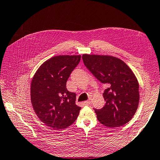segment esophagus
Listing matches in <instances>:
<instances>
[{"instance_id": "obj_1", "label": "esophagus", "mask_w": 160, "mask_h": 160, "mask_svg": "<svg viewBox=\"0 0 160 160\" xmlns=\"http://www.w3.org/2000/svg\"><path fill=\"white\" fill-rule=\"evenodd\" d=\"M84 103L85 104H88V105H89V104H91V101L90 100H88L84 102Z\"/></svg>"}]
</instances>
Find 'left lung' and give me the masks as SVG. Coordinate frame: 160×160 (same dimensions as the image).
<instances>
[{
  "label": "left lung",
  "instance_id": "left-lung-1",
  "mask_svg": "<svg viewBox=\"0 0 160 160\" xmlns=\"http://www.w3.org/2000/svg\"><path fill=\"white\" fill-rule=\"evenodd\" d=\"M84 65L107 89L103 97L106 104L101 109L94 108L101 124L108 127H122L136 112L140 93L135 74L122 60L111 56L83 54Z\"/></svg>",
  "mask_w": 160,
  "mask_h": 160
}]
</instances>
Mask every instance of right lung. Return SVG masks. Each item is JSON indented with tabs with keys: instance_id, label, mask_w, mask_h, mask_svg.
I'll list each match as a JSON object with an SVG mask.
<instances>
[{
	"instance_id": "add662e5",
	"label": "right lung",
	"mask_w": 160,
	"mask_h": 160,
	"mask_svg": "<svg viewBox=\"0 0 160 160\" xmlns=\"http://www.w3.org/2000/svg\"><path fill=\"white\" fill-rule=\"evenodd\" d=\"M81 56H58L41 64L31 84V102L42 122L54 130L66 128L76 121L81 107L76 104V95L66 84Z\"/></svg>"
}]
</instances>
